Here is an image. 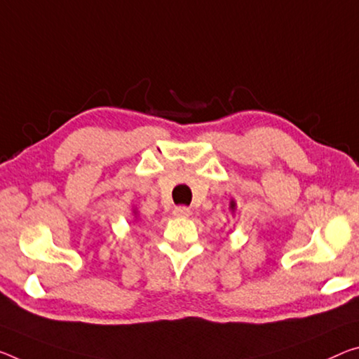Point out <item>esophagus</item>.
<instances>
[{
  "mask_svg": "<svg viewBox=\"0 0 359 359\" xmlns=\"http://www.w3.org/2000/svg\"><path fill=\"white\" fill-rule=\"evenodd\" d=\"M172 214L175 215V217H190L191 210L189 208H185V206H180V208H175L172 210Z\"/></svg>",
  "mask_w": 359,
  "mask_h": 359,
  "instance_id": "34e87169",
  "label": "esophagus"
}]
</instances>
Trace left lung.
<instances>
[{"label":"left lung","mask_w":359,"mask_h":359,"mask_svg":"<svg viewBox=\"0 0 359 359\" xmlns=\"http://www.w3.org/2000/svg\"><path fill=\"white\" fill-rule=\"evenodd\" d=\"M229 209H230V212H231V214H235V212H236V201H235V200H231V201H230V208H229Z\"/></svg>","instance_id":"obj_1"}]
</instances>
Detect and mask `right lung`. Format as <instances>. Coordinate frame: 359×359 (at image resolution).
Segmentation results:
<instances>
[{"instance_id":"add662e5","label":"right lung","mask_w":359,"mask_h":359,"mask_svg":"<svg viewBox=\"0 0 359 359\" xmlns=\"http://www.w3.org/2000/svg\"><path fill=\"white\" fill-rule=\"evenodd\" d=\"M133 215H134V220H137L139 219V212H137V209H133Z\"/></svg>"}]
</instances>
